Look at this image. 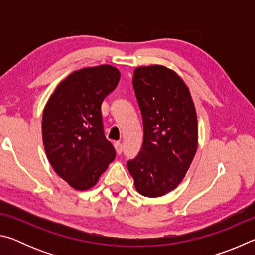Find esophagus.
Segmentation results:
<instances>
[{"label": "esophagus", "instance_id": "1", "mask_svg": "<svg viewBox=\"0 0 255 255\" xmlns=\"http://www.w3.org/2000/svg\"><path fill=\"white\" fill-rule=\"evenodd\" d=\"M115 148H116V152H117V154H122L123 153V144L120 143V141H116L115 143Z\"/></svg>", "mask_w": 255, "mask_h": 255}]
</instances>
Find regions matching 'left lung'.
I'll return each instance as SVG.
<instances>
[{"label": "left lung", "instance_id": "left-lung-1", "mask_svg": "<svg viewBox=\"0 0 255 255\" xmlns=\"http://www.w3.org/2000/svg\"><path fill=\"white\" fill-rule=\"evenodd\" d=\"M132 86L144 125L139 154L127 163L140 195L157 198L182 182L198 147V122L188 85L164 65L139 66Z\"/></svg>", "mask_w": 255, "mask_h": 255}]
</instances>
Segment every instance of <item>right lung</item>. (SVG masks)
Returning a JSON list of instances; mask_svg holds the SVG:
<instances>
[{"instance_id":"add662e5","label":"right lung","mask_w":255,"mask_h":255,"mask_svg":"<svg viewBox=\"0 0 255 255\" xmlns=\"http://www.w3.org/2000/svg\"><path fill=\"white\" fill-rule=\"evenodd\" d=\"M119 80V70L109 64L81 68L56 86L44 108L47 158L73 189L94 187L115 159L114 146L103 132L101 103Z\"/></svg>"}]
</instances>
